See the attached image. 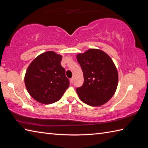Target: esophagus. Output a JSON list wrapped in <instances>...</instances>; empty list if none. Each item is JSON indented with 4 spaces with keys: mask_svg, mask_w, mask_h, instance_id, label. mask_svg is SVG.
I'll list each match as a JSON object with an SVG mask.
<instances>
[{
    "mask_svg": "<svg viewBox=\"0 0 148 148\" xmlns=\"http://www.w3.org/2000/svg\"><path fill=\"white\" fill-rule=\"evenodd\" d=\"M74 77H72L71 79V83H72L74 82Z\"/></svg>",
    "mask_w": 148,
    "mask_h": 148,
    "instance_id": "1",
    "label": "esophagus"
}]
</instances>
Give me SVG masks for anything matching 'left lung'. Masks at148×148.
I'll return each instance as SVG.
<instances>
[{"label":"left lung","instance_id":"1","mask_svg":"<svg viewBox=\"0 0 148 148\" xmlns=\"http://www.w3.org/2000/svg\"><path fill=\"white\" fill-rule=\"evenodd\" d=\"M84 83L76 89L81 101L91 106L104 104L112 98L118 83L117 69L111 57L98 49L77 55Z\"/></svg>","mask_w":148,"mask_h":148}]
</instances>
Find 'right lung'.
I'll list each match as a JSON object with an SVG mask.
<instances>
[{"label": "right lung", "instance_id": "right-lung-1", "mask_svg": "<svg viewBox=\"0 0 148 148\" xmlns=\"http://www.w3.org/2000/svg\"><path fill=\"white\" fill-rule=\"evenodd\" d=\"M62 56L53 51L39 55L30 63L25 76V84L30 95L45 104L62 98L69 86V80L60 64Z\"/></svg>", "mask_w": 148, "mask_h": 148}]
</instances>
